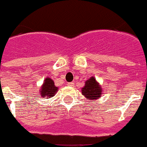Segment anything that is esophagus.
I'll return each mask as SVG.
<instances>
[{
    "mask_svg": "<svg viewBox=\"0 0 147 147\" xmlns=\"http://www.w3.org/2000/svg\"><path fill=\"white\" fill-rule=\"evenodd\" d=\"M67 86H69V87H73V86H74V83H73V82H70V83H67Z\"/></svg>",
    "mask_w": 147,
    "mask_h": 147,
    "instance_id": "34e87169",
    "label": "esophagus"
}]
</instances>
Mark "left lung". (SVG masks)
<instances>
[{"instance_id": "1", "label": "left lung", "mask_w": 147, "mask_h": 147, "mask_svg": "<svg viewBox=\"0 0 147 147\" xmlns=\"http://www.w3.org/2000/svg\"><path fill=\"white\" fill-rule=\"evenodd\" d=\"M102 91L101 85L96 81L95 77H90L85 81V84L81 88V93L86 98L87 100H96L101 98L102 96Z\"/></svg>"}]
</instances>
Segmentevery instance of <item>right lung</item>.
<instances>
[{
  "mask_svg": "<svg viewBox=\"0 0 147 147\" xmlns=\"http://www.w3.org/2000/svg\"><path fill=\"white\" fill-rule=\"evenodd\" d=\"M57 90L58 88L55 85L54 81L49 77H47L43 81L41 88L39 89V95L42 98H52L55 96Z\"/></svg>",
  "mask_w": 147,
  "mask_h": 147,
  "instance_id": "1",
  "label": "right lung"
}]
</instances>
